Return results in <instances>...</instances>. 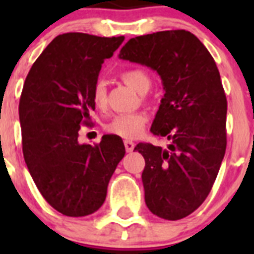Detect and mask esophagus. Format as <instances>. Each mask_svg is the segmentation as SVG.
Wrapping results in <instances>:
<instances>
[{
	"instance_id": "esophagus-1",
	"label": "esophagus",
	"mask_w": 254,
	"mask_h": 254,
	"mask_svg": "<svg viewBox=\"0 0 254 254\" xmlns=\"http://www.w3.org/2000/svg\"><path fill=\"white\" fill-rule=\"evenodd\" d=\"M124 143H125V149H127V153L133 151V149H134V142H133V141H129V139H127V141H125Z\"/></svg>"
}]
</instances>
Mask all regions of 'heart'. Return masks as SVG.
<instances>
[{
	"label": "heart",
	"instance_id": "b5f03b06",
	"mask_svg": "<svg viewBox=\"0 0 254 254\" xmlns=\"http://www.w3.org/2000/svg\"><path fill=\"white\" fill-rule=\"evenodd\" d=\"M121 79L127 85L138 92L141 95L146 93L150 88V77L142 69H127L124 71ZM92 101L97 108H104L107 103V88L105 84L99 81L96 83L92 91ZM146 116L142 113H131V115H119L107 123L105 129L111 134L119 135L121 138H137L145 129Z\"/></svg>",
	"mask_w": 254,
	"mask_h": 254
}]
</instances>
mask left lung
Returning <instances> with one entry per match:
<instances>
[{
    "instance_id": "1",
    "label": "left lung",
    "mask_w": 254,
    "mask_h": 254,
    "mask_svg": "<svg viewBox=\"0 0 254 254\" xmlns=\"http://www.w3.org/2000/svg\"><path fill=\"white\" fill-rule=\"evenodd\" d=\"M120 59L157 71L165 95L150 131L167 149L139 142L147 208L166 220L192 213L208 196L227 147V97L216 63L186 30L131 38Z\"/></svg>"
}]
</instances>
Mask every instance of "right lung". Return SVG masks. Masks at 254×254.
Here are the masks:
<instances>
[{"instance_id":"1","label":"right lung","mask_w":254,"mask_h":254,"mask_svg":"<svg viewBox=\"0 0 254 254\" xmlns=\"http://www.w3.org/2000/svg\"><path fill=\"white\" fill-rule=\"evenodd\" d=\"M124 39L58 35L23 84L19 123L25 162L42 196L65 216H87L103 205L108 183L125 155L119 135H103L95 146L77 141L81 125H92V91L101 64Z\"/></svg>"}]
</instances>
